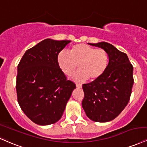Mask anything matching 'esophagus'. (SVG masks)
Listing matches in <instances>:
<instances>
[{
  "label": "esophagus",
  "mask_w": 147,
  "mask_h": 147,
  "mask_svg": "<svg viewBox=\"0 0 147 147\" xmlns=\"http://www.w3.org/2000/svg\"><path fill=\"white\" fill-rule=\"evenodd\" d=\"M76 86H77V88H81V87H82V85H81V84H76Z\"/></svg>",
  "instance_id": "34e87169"
}]
</instances>
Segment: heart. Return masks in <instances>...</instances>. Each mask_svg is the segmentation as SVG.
Here are the masks:
<instances>
[{"instance_id":"b5f03b06","label":"heart","mask_w":147,"mask_h":147,"mask_svg":"<svg viewBox=\"0 0 147 147\" xmlns=\"http://www.w3.org/2000/svg\"><path fill=\"white\" fill-rule=\"evenodd\" d=\"M57 62L65 75H71L79 67L81 68L72 77L78 81H84L89 78L91 80L98 79L103 75L107 64L108 55L102 49H96L86 44H78L72 47L70 53L60 51Z\"/></svg>"}]
</instances>
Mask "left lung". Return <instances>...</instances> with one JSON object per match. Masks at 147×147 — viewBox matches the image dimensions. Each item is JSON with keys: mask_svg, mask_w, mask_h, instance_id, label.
Segmentation results:
<instances>
[{"mask_svg": "<svg viewBox=\"0 0 147 147\" xmlns=\"http://www.w3.org/2000/svg\"><path fill=\"white\" fill-rule=\"evenodd\" d=\"M88 45L104 49L109 62L101 77L83 84L82 107L92 121L105 123L117 117L128 103L134 84V68L127 55L111 44L101 42Z\"/></svg>", "mask_w": 147, "mask_h": 147, "instance_id": "obj_1", "label": "left lung"}]
</instances>
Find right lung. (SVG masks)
<instances>
[{"mask_svg": "<svg viewBox=\"0 0 147 147\" xmlns=\"http://www.w3.org/2000/svg\"><path fill=\"white\" fill-rule=\"evenodd\" d=\"M70 42L42 40L26 51L18 66V102L35 124L48 125L59 121L76 88L57 62L59 53Z\"/></svg>", "mask_w": 147, "mask_h": 147, "instance_id": "obj_1", "label": "right lung"}]
</instances>
